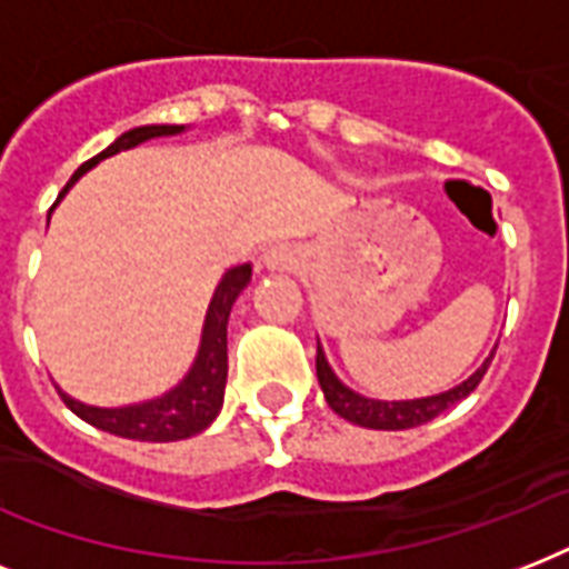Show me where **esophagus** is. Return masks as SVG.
Segmentation results:
<instances>
[{
	"label": "esophagus",
	"instance_id": "esophagus-1",
	"mask_svg": "<svg viewBox=\"0 0 569 569\" xmlns=\"http://www.w3.org/2000/svg\"><path fill=\"white\" fill-rule=\"evenodd\" d=\"M301 262V253L289 244H274L262 253V266L271 268V271H292Z\"/></svg>",
	"mask_w": 569,
	"mask_h": 569
}]
</instances>
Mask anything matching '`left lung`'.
<instances>
[{
    "label": "left lung",
    "instance_id": "left-lung-1",
    "mask_svg": "<svg viewBox=\"0 0 569 569\" xmlns=\"http://www.w3.org/2000/svg\"><path fill=\"white\" fill-rule=\"evenodd\" d=\"M493 360V355H490ZM490 360H485V366L478 369L472 378H467L460 387L449 389V392H440V396L428 398H413V401H375V398H363L351 392L346 383H339V378L330 372L328 360H325V351H316V375H319V383L325 389V398L333 413H339L342 419L355 425H363V428H378V431H405V428H416V425L431 422L433 416L446 413L451 405H458L460 398H467L472 389L481 383Z\"/></svg>",
    "mask_w": 569,
    "mask_h": 569
}]
</instances>
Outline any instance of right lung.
I'll list each match as a JSON object with an SVG mask.
<instances>
[{
	"label": "right lung",
	"instance_id": "1",
	"mask_svg": "<svg viewBox=\"0 0 569 569\" xmlns=\"http://www.w3.org/2000/svg\"><path fill=\"white\" fill-rule=\"evenodd\" d=\"M186 127H138L129 129L123 136L102 150L100 156H93L79 168V171L70 177V182L64 186V191L73 186L84 171H91L93 164L100 159H109V156L120 153V150H129V147L141 144V141H150V138L162 136H177ZM64 191L58 194V200L64 197ZM56 200V203H58ZM250 283V266H236L230 268L223 280L218 283L212 295V303H209V312H206L203 325V339H200V351H197V360L191 366V372L182 378L180 387H173L171 392H164L162 398H153V401H144V405H129V407H88L76 398L64 396L58 389V396L64 398V405L73 410L79 419H84L93 428L100 431L118 433V437H127V440H144V442H173L186 440V437H194L212 425V419L218 416L223 405V383H227V319H230V310L239 292Z\"/></svg>",
	"mask_w": 569,
	"mask_h": 569
}]
</instances>
